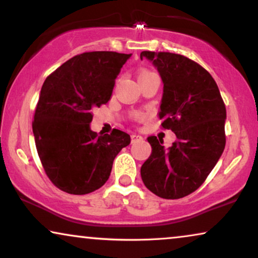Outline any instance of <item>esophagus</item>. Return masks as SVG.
<instances>
[{
	"instance_id": "obj_1",
	"label": "esophagus",
	"mask_w": 258,
	"mask_h": 258,
	"mask_svg": "<svg viewBox=\"0 0 258 258\" xmlns=\"http://www.w3.org/2000/svg\"><path fill=\"white\" fill-rule=\"evenodd\" d=\"M140 141H143V136L139 135V134H133V135H132V142L135 143V142H140Z\"/></svg>"
}]
</instances>
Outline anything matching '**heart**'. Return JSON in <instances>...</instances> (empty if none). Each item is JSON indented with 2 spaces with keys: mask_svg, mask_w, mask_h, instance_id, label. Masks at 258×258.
<instances>
[{
  "mask_svg": "<svg viewBox=\"0 0 258 258\" xmlns=\"http://www.w3.org/2000/svg\"><path fill=\"white\" fill-rule=\"evenodd\" d=\"M144 74H148V72H142V73L140 74V76H141V75H144Z\"/></svg>",
  "mask_w": 258,
  "mask_h": 258,
  "instance_id": "obj_1",
  "label": "heart"
}]
</instances>
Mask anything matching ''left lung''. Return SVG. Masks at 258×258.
<instances>
[{"label": "left lung", "instance_id": "8db88e82", "mask_svg": "<svg viewBox=\"0 0 258 258\" xmlns=\"http://www.w3.org/2000/svg\"><path fill=\"white\" fill-rule=\"evenodd\" d=\"M163 82L158 117L176 141L165 148L148 137L151 154L141 167L144 185L167 200L182 199L199 189L225 147L227 110L213 76L196 62L171 52L142 51Z\"/></svg>", "mask_w": 258, "mask_h": 258}]
</instances>
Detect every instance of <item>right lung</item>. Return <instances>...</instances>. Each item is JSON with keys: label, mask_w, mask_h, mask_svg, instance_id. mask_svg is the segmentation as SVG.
<instances>
[{"label": "right lung", "mask_w": 258, "mask_h": 258, "mask_svg": "<svg viewBox=\"0 0 258 258\" xmlns=\"http://www.w3.org/2000/svg\"><path fill=\"white\" fill-rule=\"evenodd\" d=\"M132 54L91 51L74 56L45 79L33 133L45 174L63 191L86 195L100 189L130 136L90 129L93 110L110 100L115 80Z\"/></svg>", "instance_id": "1"}]
</instances>
